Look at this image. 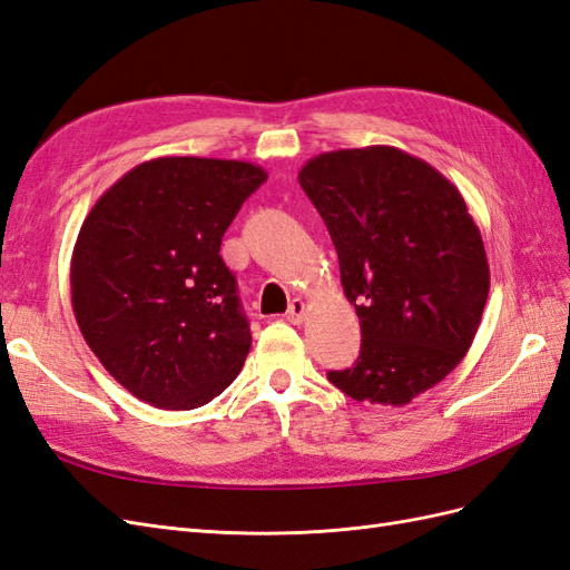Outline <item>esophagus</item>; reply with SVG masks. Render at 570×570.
I'll return each mask as SVG.
<instances>
[{"label":"esophagus","instance_id":"obj_1","mask_svg":"<svg viewBox=\"0 0 570 570\" xmlns=\"http://www.w3.org/2000/svg\"><path fill=\"white\" fill-rule=\"evenodd\" d=\"M304 316H306V304H304L302 299H292V302H289V306H287V314H285V318H287L289 323L299 325V323L304 321Z\"/></svg>","mask_w":570,"mask_h":570}]
</instances>
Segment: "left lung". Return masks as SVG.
<instances>
[{"mask_svg": "<svg viewBox=\"0 0 570 570\" xmlns=\"http://www.w3.org/2000/svg\"><path fill=\"white\" fill-rule=\"evenodd\" d=\"M340 258L361 352L327 381L356 402L404 406L471 350L490 292L480 230L459 189L423 159L373 145L299 170Z\"/></svg>", "mask_w": 570, "mask_h": 570, "instance_id": "obj_1", "label": "left lung"}]
</instances>
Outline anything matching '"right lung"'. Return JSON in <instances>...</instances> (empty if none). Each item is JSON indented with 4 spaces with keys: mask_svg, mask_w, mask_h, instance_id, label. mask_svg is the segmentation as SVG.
I'll use <instances>...</instances> for the list:
<instances>
[{
    "mask_svg": "<svg viewBox=\"0 0 570 570\" xmlns=\"http://www.w3.org/2000/svg\"><path fill=\"white\" fill-rule=\"evenodd\" d=\"M268 178L233 159L159 157L97 199L71 258V304L111 377L157 409L209 404L252 347L220 239Z\"/></svg>",
    "mask_w": 570,
    "mask_h": 570,
    "instance_id": "add662e5",
    "label": "right lung"
}]
</instances>
